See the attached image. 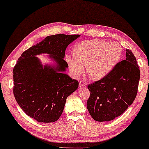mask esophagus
Wrapping results in <instances>:
<instances>
[{"mask_svg":"<svg viewBox=\"0 0 149 149\" xmlns=\"http://www.w3.org/2000/svg\"><path fill=\"white\" fill-rule=\"evenodd\" d=\"M86 82H84V81H80V82H79V86L80 87H84V86H86Z\"/></svg>","mask_w":149,"mask_h":149,"instance_id":"1","label":"esophagus"}]
</instances>
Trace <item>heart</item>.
Listing matches in <instances>:
<instances>
[{"mask_svg": "<svg viewBox=\"0 0 149 149\" xmlns=\"http://www.w3.org/2000/svg\"><path fill=\"white\" fill-rule=\"evenodd\" d=\"M123 49L118 42H109L99 39L82 41L73 49L74 57L66 56V61L74 76L86 72L93 80L106 77L118 65L122 56Z\"/></svg>", "mask_w": 149, "mask_h": 149, "instance_id": "obj_1", "label": "heart"}]
</instances>
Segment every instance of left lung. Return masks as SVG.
I'll use <instances>...</instances> for the list:
<instances>
[{
  "label": "left lung",
  "mask_w": 149,
  "mask_h": 149,
  "mask_svg": "<svg viewBox=\"0 0 149 149\" xmlns=\"http://www.w3.org/2000/svg\"><path fill=\"white\" fill-rule=\"evenodd\" d=\"M140 70L131 50L126 49V58L118 63L101 80L89 84L91 96L87 109L94 120L108 121L123 113L137 93Z\"/></svg>",
  "instance_id": "8db88e82"
}]
</instances>
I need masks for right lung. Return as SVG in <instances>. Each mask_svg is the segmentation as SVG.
Instances as JSON below:
<instances>
[{
    "mask_svg": "<svg viewBox=\"0 0 149 149\" xmlns=\"http://www.w3.org/2000/svg\"><path fill=\"white\" fill-rule=\"evenodd\" d=\"M80 36H47L25 51L14 67L13 92L17 103L39 122L58 120L67 97L79 88V82L65 73L69 65L64 58L68 45ZM41 54H47L55 64L43 65L36 57Z\"/></svg>",
    "mask_w": 149,
    "mask_h": 149,
    "instance_id": "right-lung-1",
    "label": "right lung"
}]
</instances>
